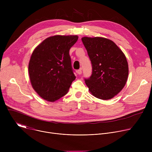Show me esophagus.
I'll return each mask as SVG.
<instances>
[{"instance_id":"esophagus-1","label":"esophagus","mask_w":152,"mask_h":152,"mask_svg":"<svg viewBox=\"0 0 152 152\" xmlns=\"http://www.w3.org/2000/svg\"><path fill=\"white\" fill-rule=\"evenodd\" d=\"M77 72V73H78L79 75H81V74H82V69H79Z\"/></svg>"}]
</instances>
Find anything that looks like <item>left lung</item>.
I'll return each instance as SVG.
<instances>
[{
    "instance_id": "obj_1",
    "label": "left lung",
    "mask_w": 152,
    "mask_h": 152,
    "mask_svg": "<svg viewBox=\"0 0 152 152\" xmlns=\"http://www.w3.org/2000/svg\"><path fill=\"white\" fill-rule=\"evenodd\" d=\"M92 66V74L84 78L89 91L96 97L108 100L124 86L129 74L128 64L123 52L115 43L102 37H83Z\"/></svg>"
}]
</instances>
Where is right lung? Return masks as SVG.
Returning <instances> with one entry per match:
<instances>
[{"label": "right lung", "mask_w": 152, "mask_h": 152, "mask_svg": "<svg viewBox=\"0 0 152 152\" xmlns=\"http://www.w3.org/2000/svg\"><path fill=\"white\" fill-rule=\"evenodd\" d=\"M77 35H55L43 41L34 50L29 63L32 86L49 102L66 95L76 79L69 54L77 41Z\"/></svg>", "instance_id": "add662e5"}]
</instances>
